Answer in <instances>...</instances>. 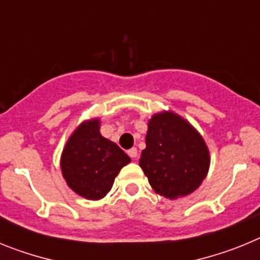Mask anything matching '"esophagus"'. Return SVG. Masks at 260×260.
I'll use <instances>...</instances> for the list:
<instances>
[{"label": "esophagus", "mask_w": 260, "mask_h": 260, "mask_svg": "<svg viewBox=\"0 0 260 260\" xmlns=\"http://www.w3.org/2000/svg\"><path fill=\"white\" fill-rule=\"evenodd\" d=\"M127 153H128V156H130V157L133 158V160L138 157V150H137V148H135V147H134V148H132V150H128Z\"/></svg>", "instance_id": "esophagus-1"}]
</instances>
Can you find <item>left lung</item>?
I'll return each mask as SVG.
<instances>
[{
  "label": "left lung",
  "instance_id": "obj_1",
  "mask_svg": "<svg viewBox=\"0 0 260 260\" xmlns=\"http://www.w3.org/2000/svg\"><path fill=\"white\" fill-rule=\"evenodd\" d=\"M210 160L207 144L189 121L172 110L151 117L139 167L156 194L173 201L194 192L207 176Z\"/></svg>",
  "mask_w": 260,
  "mask_h": 260
}]
</instances>
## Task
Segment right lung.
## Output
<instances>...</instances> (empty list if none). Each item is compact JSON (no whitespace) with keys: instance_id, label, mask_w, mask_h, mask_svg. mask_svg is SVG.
Segmentation results:
<instances>
[{"instance_id":"obj_1","label":"right lung","mask_w":260,"mask_h":260,"mask_svg":"<svg viewBox=\"0 0 260 260\" xmlns=\"http://www.w3.org/2000/svg\"><path fill=\"white\" fill-rule=\"evenodd\" d=\"M130 161L114 142L100 134V118H91L70 135L59 165L62 177L75 194L99 201L110 191L117 174Z\"/></svg>"}]
</instances>
